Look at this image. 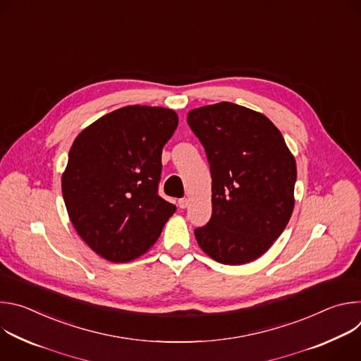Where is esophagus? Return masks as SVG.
<instances>
[{
  "label": "esophagus",
  "instance_id": "1",
  "mask_svg": "<svg viewBox=\"0 0 361 361\" xmlns=\"http://www.w3.org/2000/svg\"><path fill=\"white\" fill-rule=\"evenodd\" d=\"M187 205H188V200H187V198H180V200H178V207H180V209H185Z\"/></svg>",
  "mask_w": 361,
  "mask_h": 361
}]
</instances>
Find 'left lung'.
<instances>
[{"label": "left lung", "mask_w": 361, "mask_h": 361, "mask_svg": "<svg viewBox=\"0 0 361 361\" xmlns=\"http://www.w3.org/2000/svg\"><path fill=\"white\" fill-rule=\"evenodd\" d=\"M212 171L213 214L194 235L221 264L262 257L284 231L294 209L295 160L280 130L262 113L233 102L188 111Z\"/></svg>", "instance_id": "8db88e82"}]
</instances>
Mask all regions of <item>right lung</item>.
<instances>
[{
    "label": "right lung",
    "mask_w": 361,
    "mask_h": 361,
    "mask_svg": "<svg viewBox=\"0 0 361 361\" xmlns=\"http://www.w3.org/2000/svg\"><path fill=\"white\" fill-rule=\"evenodd\" d=\"M177 126L174 110L127 106L74 140L61 177L63 197L75 231L102 259H138L176 213L157 191L163 147Z\"/></svg>",
    "instance_id": "1"
}]
</instances>
